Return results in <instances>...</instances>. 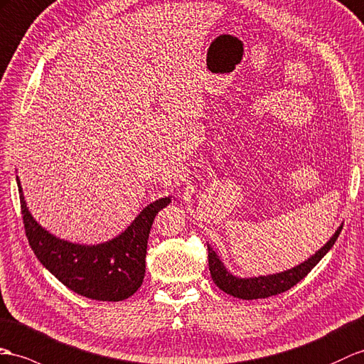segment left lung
<instances>
[{
  "mask_svg": "<svg viewBox=\"0 0 364 364\" xmlns=\"http://www.w3.org/2000/svg\"><path fill=\"white\" fill-rule=\"evenodd\" d=\"M341 228L338 227L335 235L329 239V242H326L324 247H321L314 256H310L307 261L303 264L296 265V267L281 272V273H274L269 274V277H258V278H237L235 274L230 273L225 265L220 262L218 258L216 252L208 247V267L211 278L215 281V284L225 291V294L232 295L235 298H241V299H259V298H269L273 295L282 294L289 289L294 287L295 284L307 277V273L312 270L315 265L321 261L323 256L329 252L336 239H338Z\"/></svg>",
  "mask_w": 364,
  "mask_h": 364,
  "instance_id": "1",
  "label": "left lung"
}]
</instances>
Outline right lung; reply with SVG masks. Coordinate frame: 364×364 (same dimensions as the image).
Returning a JSON list of instances; mask_svg holds the SVG:
<instances>
[{"instance_id": "right-lung-1", "label": "right lung", "mask_w": 364, "mask_h": 364, "mask_svg": "<svg viewBox=\"0 0 364 364\" xmlns=\"http://www.w3.org/2000/svg\"><path fill=\"white\" fill-rule=\"evenodd\" d=\"M23 224L38 261L75 294L97 301H123L144 282L149 230L159 211L171 202L162 198L149 203L131 225L108 242L80 245L58 239L32 218L16 176Z\"/></svg>"}]
</instances>
